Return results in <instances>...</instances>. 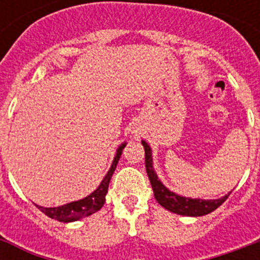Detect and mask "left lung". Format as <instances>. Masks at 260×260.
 Wrapping results in <instances>:
<instances>
[{
    "label": "left lung",
    "instance_id": "left-lung-1",
    "mask_svg": "<svg viewBox=\"0 0 260 260\" xmlns=\"http://www.w3.org/2000/svg\"><path fill=\"white\" fill-rule=\"evenodd\" d=\"M143 146H144V151H146V170L147 175L150 178L151 186L154 190V196L156 198V201L165 208V209L170 210L173 213L183 214V216H204L210 212H213L221 205L222 202L225 201L226 198L230 197V194H226L224 197L218 198V200H193V198L181 197L178 194L173 193L167 189L166 186H163V183L158 179L156 174L152 167V154H151L150 146L143 140Z\"/></svg>",
    "mask_w": 260,
    "mask_h": 260
}]
</instances>
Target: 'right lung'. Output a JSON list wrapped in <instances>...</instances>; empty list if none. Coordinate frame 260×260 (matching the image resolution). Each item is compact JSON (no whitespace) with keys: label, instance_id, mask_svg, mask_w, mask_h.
I'll return each instance as SVG.
<instances>
[{"label":"right lung","instance_id":"obj_1","mask_svg":"<svg viewBox=\"0 0 260 260\" xmlns=\"http://www.w3.org/2000/svg\"><path fill=\"white\" fill-rule=\"evenodd\" d=\"M124 147H125V143L118 147L117 154H116L113 163H112V167H110V170L105 175V178L102 179L101 185L98 186V189L94 190L93 193L87 196L86 198L79 200V201L70 202V204H66V205L63 206H56V208H43V206L39 205L36 206L42 210L43 213L47 214L48 217L55 218V220L62 222L77 221L79 218H83L86 217V216H90V214L95 213L97 210L101 209L104 202H105V196L108 193L110 178H112L114 170H116V166H117L118 159L121 156Z\"/></svg>","mask_w":260,"mask_h":260}]
</instances>
